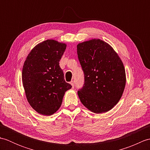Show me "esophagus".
I'll use <instances>...</instances> for the list:
<instances>
[{"mask_svg": "<svg viewBox=\"0 0 150 150\" xmlns=\"http://www.w3.org/2000/svg\"><path fill=\"white\" fill-rule=\"evenodd\" d=\"M70 84H71V86H72V88H74V82H73V81H71V82H70Z\"/></svg>", "mask_w": 150, "mask_h": 150, "instance_id": "1", "label": "esophagus"}]
</instances>
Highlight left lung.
I'll return each mask as SVG.
<instances>
[{
    "instance_id": "1",
    "label": "left lung",
    "mask_w": 150,
    "mask_h": 150,
    "mask_svg": "<svg viewBox=\"0 0 150 150\" xmlns=\"http://www.w3.org/2000/svg\"><path fill=\"white\" fill-rule=\"evenodd\" d=\"M77 49L84 74V86L78 91L81 102L92 112H107L118 103L125 88L122 60L110 44L100 39L79 43Z\"/></svg>"
}]
</instances>
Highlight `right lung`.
Masks as SVG:
<instances>
[{
    "label": "right lung",
    "mask_w": 150,
    "mask_h": 150,
    "mask_svg": "<svg viewBox=\"0 0 150 150\" xmlns=\"http://www.w3.org/2000/svg\"><path fill=\"white\" fill-rule=\"evenodd\" d=\"M66 48L64 43L46 40L34 47L24 62L22 79L27 100L43 115L55 113L65 92L72 87L65 81L59 66Z\"/></svg>",
    "instance_id": "add662e5"
}]
</instances>
